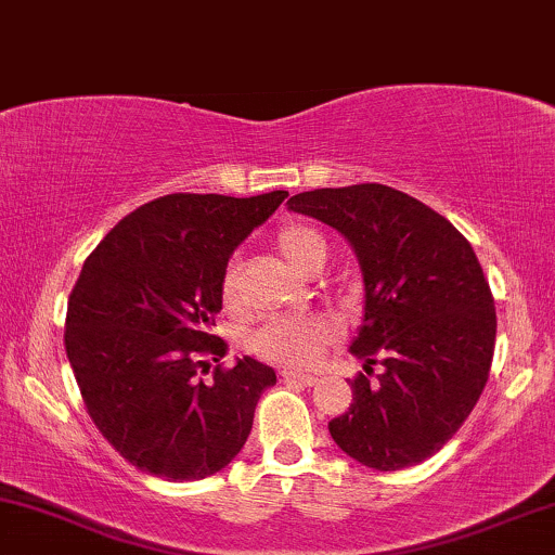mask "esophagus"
Returning <instances> with one entry per match:
<instances>
[{
	"label": "esophagus",
	"mask_w": 555,
	"mask_h": 555,
	"mask_svg": "<svg viewBox=\"0 0 555 555\" xmlns=\"http://www.w3.org/2000/svg\"><path fill=\"white\" fill-rule=\"evenodd\" d=\"M280 378H283L285 383H300V386H317L319 383V375L300 373V371H283L280 373Z\"/></svg>",
	"instance_id": "esophagus-1"
}]
</instances>
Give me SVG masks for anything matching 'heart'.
I'll return each instance as SVG.
<instances>
[{"label":"heart","mask_w":555,"mask_h":555,"mask_svg":"<svg viewBox=\"0 0 555 555\" xmlns=\"http://www.w3.org/2000/svg\"><path fill=\"white\" fill-rule=\"evenodd\" d=\"M278 249L300 272H317L324 264L330 246L321 231L304 223H285L278 231ZM225 306H236L238 283L236 262H229L221 280ZM339 339V324L330 313H304V317H278L264 321L249 337V350L257 358L288 367H311L324 350Z\"/></svg>","instance_id":"obj_1"}]
</instances>
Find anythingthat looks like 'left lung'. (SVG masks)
<instances>
[{"label": "left lung", "mask_w": 555, "mask_h": 555, "mask_svg": "<svg viewBox=\"0 0 555 555\" xmlns=\"http://www.w3.org/2000/svg\"><path fill=\"white\" fill-rule=\"evenodd\" d=\"M291 210L352 244L365 319L352 354L384 371L354 375L352 403L330 422L334 442L375 470L433 457L474 412L496 341L494 296L474 246L448 218L378 182L293 195Z\"/></svg>", "instance_id": "8db88e82"}]
</instances>
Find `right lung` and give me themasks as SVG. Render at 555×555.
<instances>
[{
    "mask_svg": "<svg viewBox=\"0 0 555 555\" xmlns=\"http://www.w3.org/2000/svg\"><path fill=\"white\" fill-rule=\"evenodd\" d=\"M285 190L255 197L175 193L128 214L87 257L68 296L64 345L92 422L131 466L201 481L234 461L275 371L221 362L210 334L234 249L278 210Z\"/></svg>",
    "mask_w": 555,
    "mask_h": 555,
    "instance_id": "right-lung-1",
    "label": "right lung"
}]
</instances>
